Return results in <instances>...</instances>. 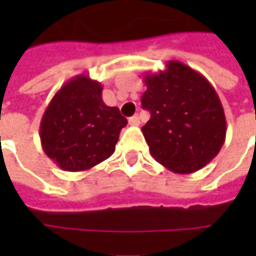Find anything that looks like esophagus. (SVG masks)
<instances>
[{"mask_svg": "<svg viewBox=\"0 0 256 256\" xmlns=\"http://www.w3.org/2000/svg\"><path fill=\"white\" fill-rule=\"evenodd\" d=\"M128 124H132V126H138V124H140V116H138V115H134V116L128 118Z\"/></svg>", "mask_w": 256, "mask_h": 256, "instance_id": "obj_1", "label": "esophagus"}]
</instances>
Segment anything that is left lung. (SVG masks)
Masks as SVG:
<instances>
[{
	"instance_id": "left-lung-1",
	"label": "left lung",
	"mask_w": 256,
	"mask_h": 256,
	"mask_svg": "<svg viewBox=\"0 0 256 256\" xmlns=\"http://www.w3.org/2000/svg\"><path fill=\"white\" fill-rule=\"evenodd\" d=\"M142 108L150 119L142 126L150 155L177 174L203 168L225 142L226 118L216 92L186 64L167 62L160 72H146Z\"/></svg>"
}]
</instances>
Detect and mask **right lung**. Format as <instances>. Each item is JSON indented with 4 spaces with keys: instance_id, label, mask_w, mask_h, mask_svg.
Here are the masks:
<instances>
[{
    "instance_id": "right-lung-1",
    "label": "right lung",
    "mask_w": 256,
    "mask_h": 256,
    "mask_svg": "<svg viewBox=\"0 0 256 256\" xmlns=\"http://www.w3.org/2000/svg\"><path fill=\"white\" fill-rule=\"evenodd\" d=\"M102 86L80 74L64 84L40 124L42 150L62 170L84 172L108 159L126 124L118 106L104 104Z\"/></svg>"
}]
</instances>
